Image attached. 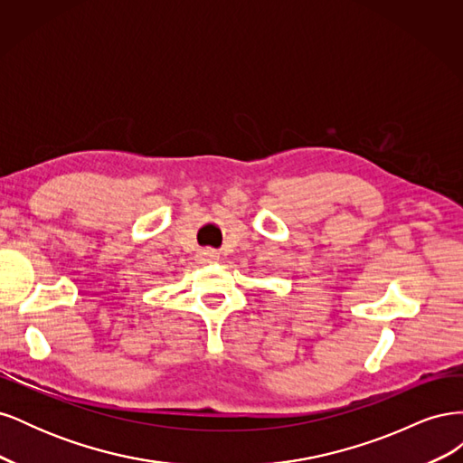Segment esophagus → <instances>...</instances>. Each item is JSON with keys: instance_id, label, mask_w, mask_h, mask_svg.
Returning a JSON list of instances; mask_svg holds the SVG:
<instances>
[{"instance_id": "34e87169", "label": "esophagus", "mask_w": 463, "mask_h": 463, "mask_svg": "<svg viewBox=\"0 0 463 463\" xmlns=\"http://www.w3.org/2000/svg\"><path fill=\"white\" fill-rule=\"evenodd\" d=\"M197 259H199L201 264H208V262H216L220 259V255L216 253L214 249H203V250H199Z\"/></svg>"}]
</instances>
